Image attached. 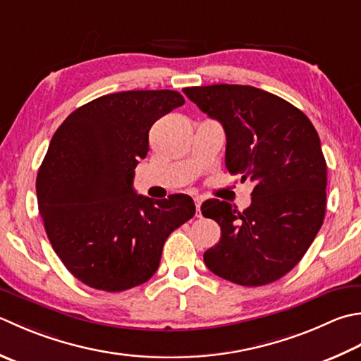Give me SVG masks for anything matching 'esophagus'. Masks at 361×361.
<instances>
[{"label": "esophagus", "mask_w": 361, "mask_h": 361, "mask_svg": "<svg viewBox=\"0 0 361 361\" xmlns=\"http://www.w3.org/2000/svg\"><path fill=\"white\" fill-rule=\"evenodd\" d=\"M194 202H195V208H197V217H200V207H202V199H200V197H195Z\"/></svg>", "instance_id": "34e87169"}]
</instances>
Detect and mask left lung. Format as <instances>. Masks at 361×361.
I'll use <instances>...</instances> for the list:
<instances>
[{"label":"left lung","instance_id":"obj_1","mask_svg":"<svg viewBox=\"0 0 361 361\" xmlns=\"http://www.w3.org/2000/svg\"><path fill=\"white\" fill-rule=\"evenodd\" d=\"M221 122L225 166L253 183L243 213L209 199L202 214L221 225V241L203 253L208 269L243 286L272 283L305 255L326 214L327 164L313 123L269 92L239 84L183 89Z\"/></svg>","mask_w":361,"mask_h":361}]
</instances>
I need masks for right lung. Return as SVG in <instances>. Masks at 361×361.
I'll return each instance as SVG.
<instances>
[{"label": "right lung", "instance_id": "right-lung-1", "mask_svg": "<svg viewBox=\"0 0 361 361\" xmlns=\"http://www.w3.org/2000/svg\"><path fill=\"white\" fill-rule=\"evenodd\" d=\"M181 104L176 90L117 92L56 130L35 181L39 211L56 255L84 285L118 293L145 283L169 235L195 214L189 195L153 200L133 189L152 125Z\"/></svg>", "mask_w": 361, "mask_h": 361}]
</instances>
